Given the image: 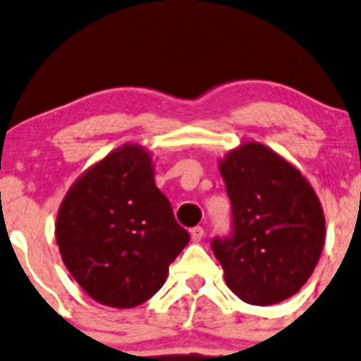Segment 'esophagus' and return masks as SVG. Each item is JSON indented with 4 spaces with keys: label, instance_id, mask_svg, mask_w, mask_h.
<instances>
[{
    "label": "esophagus",
    "instance_id": "esophagus-1",
    "mask_svg": "<svg viewBox=\"0 0 361 361\" xmlns=\"http://www.w3.org/2000/svg\"><path fill=\"white\" fill-rule=\"evenodd\" d=\"M190 235H192V241L201 243L202 238H204V228L202 227H194L190 231Z\"/></svg>",
    "mask_w": 361,
    "mask_h": 361
}]
</instances>
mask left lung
I'll return each instance as SVG.
<instances>
[{"label": "left lung", "instance_id": "left-lung-1", "mask_svg": "<svg viewBox=\"0 0 361 361\" xmlns=\"http://www.w3.org/2000/svg\"><path fill=\"white\" fill-rule=\"evenodd\" d=\"M232 204V238L213 239L225 283L251 305L286 300L305 285L325 245V214L300 171L246 141L218 162Z\"/></svg>", "mask_w": 361, "mask_h": 361}]
</instances>
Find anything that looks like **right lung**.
Wrapping results in <instances>:
<instances>
[{
	"label": "right lung",
	"mask_w": 361,
	"mask_h": 361,
	"mask_svg": "<svg viewBox=\"0 0 361 361\" xmlns=\"http://www.w3.org/2000/svg\"><path fill=\"white\" fill-rule=\"evenodd\" d=\"M56 241L89 297L129 309L162 288L190 235L155 187L150 152L126 143L69 187L57 211Z\"/></svg>",
	"instance_id": "1"
}]
</instances>
